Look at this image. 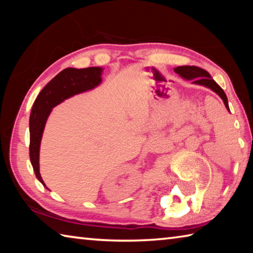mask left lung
I'll return each mask as SVG.
<instances>
[{
	"label": "left lung",
	"instance_id": "8db88e82",
	"mask_svg": "<svg viewBox=\"0 0 253 253\" xmlns=\"http://www.w3.org/2000/svg\"><path fill=\"white\" fill-rule=\"evenodd\" d=\"M174 71L181 77H183L184 79L192 80L193 81V84H196L205 85V87L210 88L214 92H216L217 95L222 98V100H223L225 108L230 111L228 98H226L225 92L223 91V89H222L220 85L211 78V76H210V74L207 70L195 66H181V67L175 68Z\"/></svg>",
	"mask_w": 253,
	"mask_h": 253
}]
</instances>
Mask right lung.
I'll return each instance as SVG.
<instances>
[{"instance_id":"obj_1","label":"right lung","mask_w":253,"mask_h":253,"mask_svg":"<svg viewBox=\"0 0 253 253\" xmlns=\"http://www.w3.org/2000/svg\"><path fill=\"white\" fill-rule=\"evenodd\" d=\"M101 72L100 67L67 68L42 89L34 101L30 115V160L36 176L44 186L39 170V152L46 119L53 107L67 98L97 87L101 83Z\"/></svg>"}]
</instances>
